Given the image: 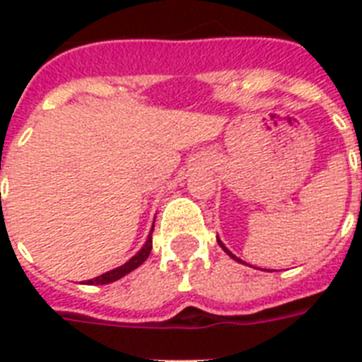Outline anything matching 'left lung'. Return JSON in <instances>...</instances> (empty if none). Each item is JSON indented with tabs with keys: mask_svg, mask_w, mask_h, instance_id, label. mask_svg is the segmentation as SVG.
Here are the masks:
<instances>
[{
	"mask_svg": "<svg viewBox=\"0 0 362 362\" xmlns=\"http://www.w3.org/2000/svg\"><path fill=\"white\" fill-rule=\"evenodd\" d=\"M218 244H220V246H221V250H223V252H226V253H227V255H231V257H233V259H237L238 263H242V261H240V259H238V257H237V255H233V253H231V252H229V250H227V247H226V246H223V242H221V240H220V238H218Z\"/></svg>",
	"mask_w": 362,
	"mask_h": 362,
	"instance_id": "obj_1",
	"label": "left lung"
}]
</instances>
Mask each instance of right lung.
Returning a JSON list of instances; mask_svg holds the SVG:
<instances>
[{
    "instance_id": "obj_1",
    "label": "right lung",
    "mask_w": 362,
    "mask_h": 362,
    "mask_svg": "<svg viewBox=\"0 0 362 362\" xmlns=\"http://www.w3.org/2000/svg\"><path fill=\"white\" fill-rule=\"evenodd\" d=\"M152 231H153V227H152ZM150 252H152V233L148 235L146 244H144V246H142L141 250H139V252H136L129 261H127V263H124L122 267H118V269L109 270V272H105V274L93 278V280H88L86 284L88 286H105V284H110V281L120 280V278H124L125 274H129L131 270H135L136 267H141V264L148 259Z\"/></svg>"
}]
</instances>
